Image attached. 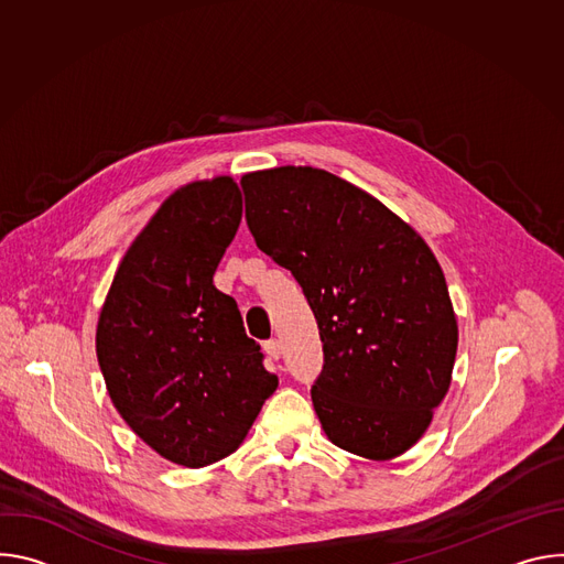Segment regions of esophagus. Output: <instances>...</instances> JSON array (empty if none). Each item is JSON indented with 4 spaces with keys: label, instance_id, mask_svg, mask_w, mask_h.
<instances>
[{
    "label": "esophagus",
    "instance_id": "obj_1",
    "mask_svg": "<svg viewBox=\"0 0 564 564\" xmlns=\"http://www.w3.org/2000/svg\"><path fill=\"white\" fill-rule=\"evenodd\" d=\"M263 350H265V355L270 357V359H281V344L276 341V339H270V341H265L263 344Z\"/></svg>",
    "mask_w": 564,
    "mask_h": 564
}]
</instances>
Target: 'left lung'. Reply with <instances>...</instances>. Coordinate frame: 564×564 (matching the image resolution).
Wrapping results in <instances>:
<instances>
[{"label":"left lung","mask_w":564,"mask_h":564,"mask_svg":"<svg viewBox=\"0 0 564 564\" xmlns=\"http://www.w3.org/2000/svg\"><path fill=\"white\" fill-rule=\"evenodd\" d=\"M240 185L257 246L294 274L318 324L321 429L372 462L406 453L451 388L459 337L433 250L381 200L326 170L285 165Z\"/></svg>","instance_id":"8db88e82"}]
</instances>
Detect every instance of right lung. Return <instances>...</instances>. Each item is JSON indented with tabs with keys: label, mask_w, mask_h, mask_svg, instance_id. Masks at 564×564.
Returning a JSON list of instances; mask_svg holds the SVG:
<instances>
[{
	"label": "right lung",
	"mask_w": 564,
	"mask_h": 564,
	"mask_svg": "<svg viewBox=\"0 0 564 564\" xmlns=\"http://www.w3.org/2000/svg\"><path fill=\"white\" fill-rule=\"evenodd\" d=\"M243 216L231 176L178 187L122 257L100 310L98 364L129 429L200 468L248 437L276 375L214 272Z\"/></svg>",
	"instance_id": "obj_1"
}]
</instances>
